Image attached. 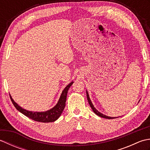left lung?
<instances>
[{
    "label": "left lung",
    "mask_w": 150,
    "mask_h": 150,
    "mask_svg": "<svg viewBox=\"0 0 150 150\" xmlns=\"http://www.w3.org/2000/svg\"><path fill=\"white\" fill-rule=\"evenodd\" d=\"M86 97H87V99H88V101L89 103V104H90V106L91 107V108L92 109V110L93 111V112L97 115L99 116L100 117H103V118H104V119H115V118H117V117H109V116H107V115H105L101 113L100 112H99L96 108H95L93 106V104H92V102L90 99V96H89V94H88V91L86 90Z\"/></svg>",
    "instance_id": "left-lung-1"
}]
</instances>
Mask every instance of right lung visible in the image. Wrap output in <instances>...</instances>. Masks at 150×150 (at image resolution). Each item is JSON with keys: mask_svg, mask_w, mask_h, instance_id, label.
Masks as SVG:
<instances>
[{"mask_svg": "<svg viewBox=\"0 0 150 150\" xmlns=\"http://www.w3.org/2000/svg\"><path fill=\"white\" fill-rule=\"evenodd\" d=\"M73 82H71L64 89L61 95H60L59 100L57 102L55 106L53 108H51L50 110H47L46 111H41V112H39V111H31L26 110L21 107L17 103H16L14 100L12 98L11 95L10 98L12 101V103L13 104L16 109L20 111L22 114H24V115L29 117L30 119H31L35 121H38V122H52L58 119L60 117V115L62 114L66 106L67 93H68L69 88L73 84Z\"/></svg>", "mask_w": 150, "mask_h": 150, "instance_id": "right-lung-1", "label": "right lung"}]
</instances>
